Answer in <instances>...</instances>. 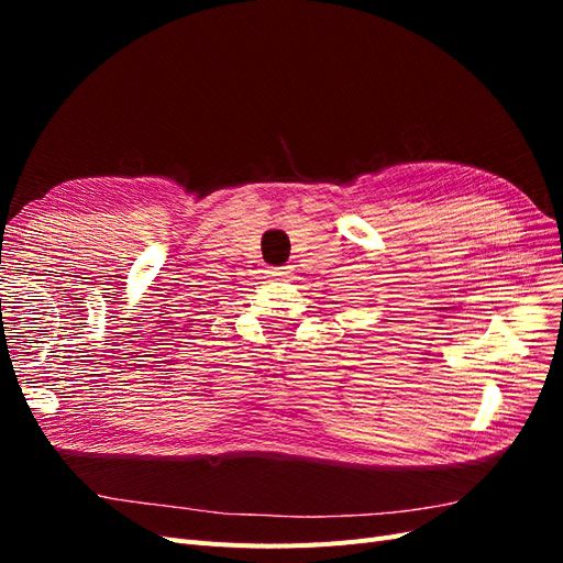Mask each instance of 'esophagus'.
Masks as SVG:
<instances>
[{
	"label": "esophagus",
	"mask_w": 563,
	"mask_h": 563,
	"mask_svg": "<svg viewBox=\"0 0 563 563\" xmlns=\"http://www.w3.org/2000/svg\"><path fill=\"white\" fill-rule=\"evenodd\" d=\"M269 275H272V277H288V275H291V267H288V265L272 267V269H269Z\"/></svg>",
	"instance_id": "obj_1"
}]
</instances>
